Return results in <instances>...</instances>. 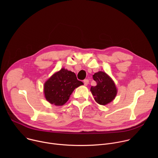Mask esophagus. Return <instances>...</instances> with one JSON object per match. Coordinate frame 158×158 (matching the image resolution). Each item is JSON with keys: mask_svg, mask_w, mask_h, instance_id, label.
<instances>
[{"mask_svg": "<svg viewBox=\"0 0 158 158\" xmlns=\"http://www.w3.org/2000/svg\"><path fill=\"white\" fill-rule=\"evenodd\" d=\"M88 84H89V80L88 79H84V85H87Z\"/></svg>", "mask_w": 158, "mask_h": 158, "instance_id": "obj_1", "label": "esophagus"}]
</instances>
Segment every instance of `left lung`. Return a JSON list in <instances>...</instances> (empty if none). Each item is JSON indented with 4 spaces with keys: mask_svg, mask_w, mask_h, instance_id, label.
Returning <instances> with one entry per match:
<instances>
[{
    "mask_svg": "<svg viewBox=\"0 0 158 158\" xmlns=\"http://www.w3.org/2000/svg\"><path fill=\"white\" fill-rule=\"evenodd\" d=\"M93 77L97 83L96 86H91V91L95 101L103 106L113 101L118 93L113 80L102 71L95 73Z\"/></svg>",
    "mask_w": 158,
    "mask_h": 158,
    "instance_id": "obj_1",
    "label": "left lung"
}]
</instances>
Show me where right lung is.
<instances>
[{
	"label": "right lung",
	"mask_w": 158,
	"mask_h": 158,
	"mask_svg": "<svg viewBox=\"0 0 158 158\" xmlns=\"http://www.w3.org/2000/svg\"><path fill=\"white\" fill-rule=\"evenodd\" d=\"M83 84L74 73L62 68L45 82L44 96L51 104L62 106L69 100L74 90Z\"/></svg>",
	"instance_id": "right-lung-1"
}]
</instances>
